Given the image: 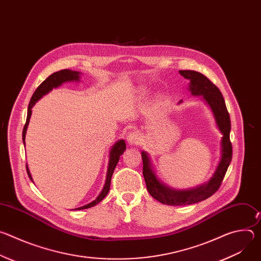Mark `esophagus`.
I'll use <instances>...</instances> for the list:
<instances>
[{
    "mask_svg": "<svg viewBox=\"0 0 261 261\" xmlns=\"http://www.w3.org/2000/svg\"><path fill=\"white\" fill-rule=\"evenodd\" d=\"M140 140H141V137L139 133L136 131H131L127 135V142L130 145H137L140 143Z\"/></svg>",
    "mask_w": 261,
    "mask_h": 261,
    "instance_id": "obj_1",
    "label": "esophagus"
}]
</instances>
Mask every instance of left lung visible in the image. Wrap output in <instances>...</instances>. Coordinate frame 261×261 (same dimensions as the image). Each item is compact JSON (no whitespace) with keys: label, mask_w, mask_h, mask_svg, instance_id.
I'll list each match as a JSON object with an SVG mask.
<instances>
[{"label":"left lung","mask_w":261,"mask_h":261,"mask_svg":"<svg viewBox=\"0 0 261 261\" xmlns=\"http://www.w3.org/2000/svg\"><path fill=\"white\" fill-rule=\"evenodd\" d=\"M181 76L190 80V91L192 95H202L211 106L217 125L223 134L221 147L222 156L220 163L208 182L191 190H173L164 186L156 176L150 158L145 152L141 153L143 163V177L146 189L156 200L167 205H187L205 200L215 194L225 176L232 158V145L230 141V118L224 98L220 90L203 74L193 70H179Z\"/></svg>","instance_id":"left-lung-1"}]
</instances>
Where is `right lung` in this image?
Masks as SVG:
<instances>
[{
    "label": "right lung",
    "instance_id": "right-lung-1",
    "mask_svg": "<svg viewBox=\"0 0 261 261\" xmlns=\"http://www.w3.org/2000/svg\"><path fill=\"white\" fill-rule=\"evenodd\" d=\"M79 80H80V72H77V71H71V70H68V69H64V70H60L58 72L53 73L51 75H49L38 88L36 89V91L34 92L33 96L31 98V101H30L29 107H28L27 121H25V124H24V127H23V130H22V140H23V143H25V141H24V139H25V132H27V128H28V125H29V122H30L31 115H32V107L35 105V103L38 101L42 96H44L45 94L50 92L54 88H58L63 83L72 82V81H79ZM125 150H126V143H125V141L123 139L118 141L114 145V147L111 148L110 155H109V163H108V169H107V174H106V180H105V185H104L103 190L101 191L99 196L94 201H92L91 203H89L87 205L81 206L77 210H85V208L92 207V206L96 205L97 203H99L107 195V193H108V191L110 189L111 176H113L114 170H115V168H116V166H117V164H118V162L120 160V156L125 152ZM27 171H28L29 177L33 180V178L31 176V173H30V170L28 168V165H27Z\"/></svg>",
    "mask_w": 261,
    "mask_h": 261
}]
</instances>
